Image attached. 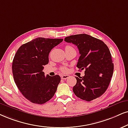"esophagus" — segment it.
I'll list each match as a JSON object with an SVG mask.
<instances>
[{"label": "esophagus", "instance_id": "1", "mask_svg": "<svg viewBox=\"0 0 128 128\" xmlns=\"http://www.w3.org/2000/svg\"><path fill=\"white\" fill-rule=\"evenodd\" d=\"M61 78L62 79V80H66V79L69 78L70 77V76L68 75H62L61 76Z\"/></svg>", "mask_w": 128, "mask_h": 128}]
</instances>
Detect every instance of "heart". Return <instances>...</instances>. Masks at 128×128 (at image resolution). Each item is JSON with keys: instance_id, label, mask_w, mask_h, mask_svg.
Returning a JSON list of instances; mask_svg holds the SVG:
<instances>
[{"instance_id": "b5f03b06", "label": "heart", "mask_w": 128, "mask_h": 128, "mask_svg": "<svg viewBox=\"0 0 128 128\" xmlns=\"http://www.w3.org/2000/svg\"><path fill=\"white\" fill-rule=\"evenodd\" d=\"M67 48H72L71 46H70V45H67V46H66V49H67ZM61 70L62 71V72H67V68L65 67H62L61 68Z\"/></svg>"}]
</instances>
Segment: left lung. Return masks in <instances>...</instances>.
Segmentation results:
<instances>
[{"label": "left lung", "mask_w": 128, "mask_h": 128, "mask_svg": "<svg viewBox=\"0 0 128 128\" xmlns=\"http://www.w3.org/2000/svg\"><path fill=\"white\" fill-rule=\"evenodd\" d=\"M64 41L77 46L80 56L77 67L85 70L84 76L76 77L74 93L87 102L101 96L109 86L114 69L108 46L101 40L85 34L66 37Z\"/></svg>", "instance_id": "left-lung-1"}]
</instances>
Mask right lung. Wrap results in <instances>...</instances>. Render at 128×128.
Segmentation results:
<instances>
[{
	"label": "right lung",
	"instance_id": "obj_1",
	"mask_svg": "<svg viewBox=\"0 0 128 128\" xmlns=\"http://www.w3.org/2000/svg\"><path fill=\"white\" fill-rule=\"evenodd\" d=\"M63 39L39 37L19 47L12 62L14 78L19 91L30 102L42 104L54 96L61 81L58 75L45 77L44 66L48 56Z\"/></svg>",
	"mask_w": 128,
	"mask_h": 128
}]
</instances>
